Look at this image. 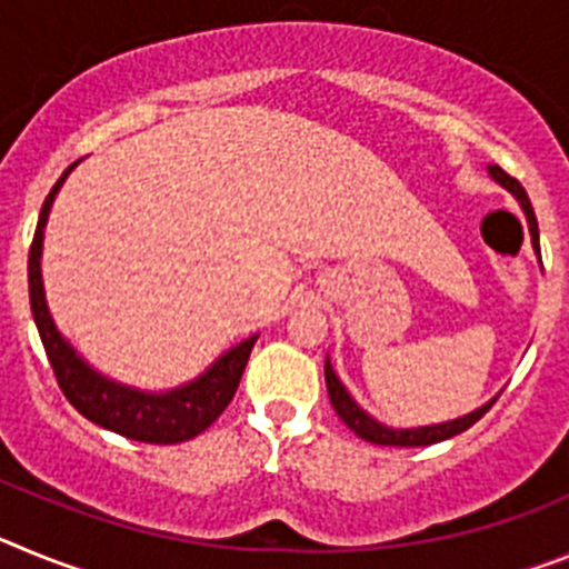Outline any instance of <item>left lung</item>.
Returning <instances> with one entry per match:
<instances>
[{
  "label": "left lung",
  "instance_id": "8db88e82",
  "mask_svg": "<svg viewBox=\"0 0 569 569\" xmlns=\"http://www.w3.org/2000/svg\"><path fill=\"white\" fill-rule=\"evenodd\" d=\"M490 176H492V182H499L501 188L510 190V193L516 196V202L521 204V210H525V216H527V228H530V236H532V250H536V256H539V222H536L532 204H530V199H527V190L521 188V184L516 182L512 176H507L499 164H490ZM325 381H328L330 405H333V410L339 413V419L345 421V425L350 427L356 436H359V439L373 441V445H385V447H425V445H436V441L453 439V436L465 433L467 427L476 425V421H479L481 416L490 410L492 401H496V399H490L487 405L476 407L472 413H465V416H459V419H450V421H439V425L387 427L385 421L373 419V416L367 413L365 407H361L353 396L347 393V387L341 385V379L336 376L330 359H325Z\"/></svg>",
  "mask_w": 569,
  "mask_h": 569
}]
</instances>
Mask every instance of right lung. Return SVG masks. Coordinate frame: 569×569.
I'll list each match as a JSON object with an SVG mask.
<instances>
[{
    "instance_id": "add662e5",
    "label": "right lung",
    "mask_w": 569,
    "mask_h": 569,
    "mask_svg": "<svg viewBox=\"0 0 569 569\" xmlns=\"http://www.w3.org/2000/svg\"><path fill=\"white\" fill-rule=\"evenodd\" d=\"M77 164L79 162H73L59 176V182L44 199L28 256L30 310H33V321H37L39 336H42L50 367H53L59 387H62L70 405L93 425L113 430L124 439L144 441V445H179V441L193 439L202 430H208L230 405L259 333L224 350L204 373L179 387H170V390H139V387L122 385V381L99 373L90 361H84V356L77 353V347L70 345L62 330L57 328L42 284L44 224H48L53 199Z\"/></svg>"
}]
</instances>
